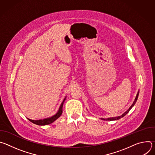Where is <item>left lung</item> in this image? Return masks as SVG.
I'll use <instances>...</instances> for the list:
<instances>
[{
  "label": "left lung",
  "mask_w": 155,
  "mask_h": 155,
  "mask_svg": "<svg viewBox=\"0 0 155 155\" xmlns=\"http://www.w3.org/2000/svg\"><path fill=\"white\" fill-rule=\"evenodd\" d=\"M138 96H139V92H138V93H137V96H136V99H135V101H134V102H133V104H132V105L129 107V108L127 110V111L125 112V113H124L122 115H121V116H119V117H114V118H107V119H104V118H102V120H108V121H112V120H119V119H120L121 118H122V117H124L129 111H130V110L132 108V107H133L134 105V104H136V101H137V98H138Z\"/></svg>",
  "instance_id": "8db88e82"
}]
</instances>
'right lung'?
Returning <instances> with one entry per match:
<instances>
[{"mask_svg": "<svg viewBox=\"0 0 155 155\" xmlns=\"http://www.w3.org/2000/svg\"><path fill=\"white\" fill-rule=\"evenodd\" d=\"M65 100V98L64 99V100L62 101L60 107H59V109L58 110V113L50 117V118H47V119H44V120H30V119H28L30 121H31L32 123L35 124H37V125H41V126H43V125H47V124H50L52 123H53L56 120H57L61 115H62V105H63V104Z\"/></svg>", "mask_w": 155, "mask_h": 155, "instance_id": "add662e5", "label": "right lung"}]
</instances>
